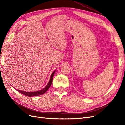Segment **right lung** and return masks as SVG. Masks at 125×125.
I'll list each match as a JSON object with an SVG mask.
<instances>
[{"label": "right lung", "mask_w": 125, "mask_h": 125, "mask_svg": "<svg viewBox=\"0 0 125 125\" xmlns=\"http://www.w3.org/2000/svg\"><path fill=\"white\" fill-rule=\"evenodd\" d=\"M55 71L56 70H55L54 72L52 73V74L51 75V76H50V78L48 83L47 84L46 87H44L43 89H41L40 90H39V91H34V92H26V91H21V90H17V91L21 93V94L25 95H26V96H28V97L39 96V95H41L42 94H44V93L49 89L50 86H51V84L52 83V82L53 80V77H54Z\"/></svg>", "instance_id": "obj_1"}]
</instances>
